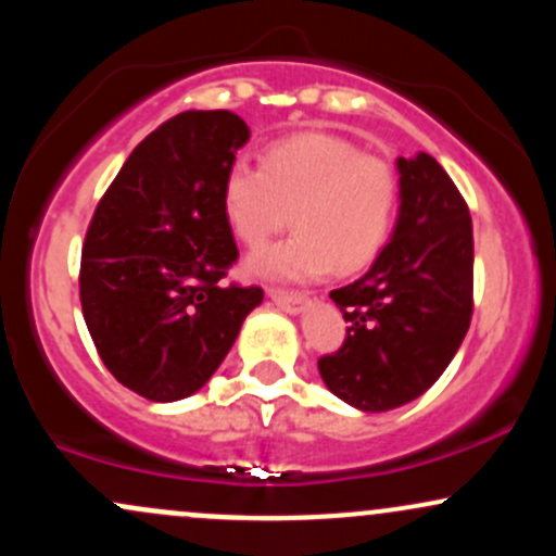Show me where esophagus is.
<instances>
[{"label": "esophagus", "mask_w": 556, "mask_h": 556, "mask_svg": "<svg viewBox=\"0 0 556 556\" xmlns=\"http://www.w3.org/2000/svg\"><path fill=\"white\" fill-rule=\"evenodd\" d=\"M268 298L277 308L288 311V314H301L306 308V295L301 292H285V290H268Z\"/></svg>", "instance_id": "1"}]
</instances>
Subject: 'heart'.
<instances>
[{
	"label": "heart",
	"instance_id": "1",
	"mask_svg": "<svg viewBox=\"0 0 556 556\" xmlns=\"http://www.w3.org/2000/svg\"><path fill=\"white\" fill-rule=\"evenodd\" d=\"M222 205L231 231L250 250L274 235L298 231L245 271L261 279L306 282L332 266L340 274L369 266L386 248L399 205V181L382 157L325 131L277 139L261 152V170L235 163L224 176Z\"/></svg>",
	"mask_w": 556,
	"mask_h": 556
}]
</instances>
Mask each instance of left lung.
Here are the masks:
<instances>
[{"label":"left lung","mask_w":556,"mask_h":556,"mask_svg":"<svg viewBox=\"0 0 556 556\" xmlns=\"http://www.w3.org/2000/svg\"><path fill=\"white\" fill-rule=\"evenodd\" d=\"M399 218L390 242L353 285L329 298L348 338L319 358V375L358 412L419 399L459 351L472 316V218L441 163L399 157Z\"/></svg>","instance_id":"obj_1"}]
</instances>
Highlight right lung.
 I'll return each mask as SVG.
<instances>
[{
    "label": "right lung",
    "instance_id": "1",
    "mask_svg": "<svg viewBox=\"0 0 556 556\" xmlns=\"http://www.w3.org/2000/svg\"><path fill=\"white\" fill-rule=\"evenodd\" d=\"M248 139L229 110L179 113L134 148L89 224V334L110 375L155 404L198 393L264 301L222 282L237 258L222 187Z\"/></svg>",
    "mask_w": 556,
    "mask_h": 556
}]
</instances>
